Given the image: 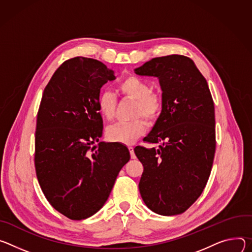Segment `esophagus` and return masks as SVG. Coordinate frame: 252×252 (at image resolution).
Instances as JSON below:
<instances>
[{
	"label": "esophagus",
	"instance_id": "34e87169",
	"mask_svg": "<svg viewBox=\"0 0 252 252\" xmlns=\"http://www.w3.org/2000/svg\"><path fill=\"white\" fill-rule=\"evenodd\" d=\"M128 149H129V152L131 154V158L135 159L136 156H135V153H134V147L133 146H128Z\"/></svg>",
	"mask_w": 252,
	"mask_h": 252
}]
</instances>
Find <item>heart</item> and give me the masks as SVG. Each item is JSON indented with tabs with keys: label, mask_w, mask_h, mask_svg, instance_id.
Segmentation results:
<instances>
[{
	"label": "heart",
	"mask_w": 252,
	"mask_h": 252,
	"mask_svg": "<svg viewBox=\"0 0 252 252\" xmlns=\"http://www.w3.org/2000/svg\"><path fill=\"white\" fill-rule=\"evenodd\" d=\"M117 93L123 97L135 100L134 117H139L131 122H119L110 126L106 131L109 141L122 144H131L137 138L147 131L148 121H155L162 111L163 102L159 94L151 91L149 84L140 77L127 76L116 86ZM117 104V97L110 91H103L98 98V108L100 114L106 120H111L114 116Z\"/></svg>",
	"instance_id": "obj_1"
}]
</instances>
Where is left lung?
Returning <instances> with one entry per match:
<instances>
[{
	"mask_svg": "<svg viewBox=\"0 0 252 252\" xmlns=\"http://www.w3.org/2000/svg\"><path fill=\"white\" fill-rule=\"evenodd\" d=\"M159 79L163 107L145 142L134 152L144 170L139 191L148 208L160 215H177L198 199L208 181L215 154L214 102L207 82L183 55L153 58L135 69Z\"/></svg>",
	"mask_w": 252,
	"mask_h": 252,
	"instance_id": "1",
	"label": "left lung"
}]
</instances>
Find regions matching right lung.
Masks as SVG:
<instances>
[{
    "mask_svg": "<svg viewBox=\"0 0 252 252\" xmlns=\"http://www.w3.org/2000/svg\"><path fill=\"white\" fill-rule=\"evenodd\" d=\"M115 79L98 60L65 61L45 87L37 114L35 168L49 203L72 220L95 214L108 199L122 167L126 146L95 143L103 131L100 89Z\"/></svg>",
    "mask_w": 252,
    "mask_h": 252,
    "instance_id": "obj_1",
    "label": "right lung"
}]
</instances>
